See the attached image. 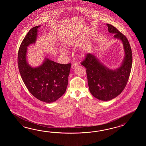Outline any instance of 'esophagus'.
Masks as SVG:
<instances>
[{
	"instance_id": "esophagus-1",
	"label": "esophagus",
	"mask_w": 146,
	"mask_h": 146,
	"mask_svg": "<svg viewBox=\"0 0 146 146\" xmlns=\"http://www.w3.org/2000/svg\"><path fill=\"white\" fill-rule=\"evenodd\" d=\"M78 65L76 64H72V69H74L76 68L77 67Z\"/></svg>"
}]
</instances>
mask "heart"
<instances>
[{"label":"heart","mask_w":146,"mask_h":146,"mask_svg":"<svg viewBox=\"0 0 146 146\" xmlns=\"http://www.w3.org/2000/svg\"><path fill=\"white\" fill-rule=\"evenodd\" d=\"M78 39L77 38H70L66 40L65 42V46L66 48H70L76 46L78 43ZM59 53L62 55H66L67 54V51L65 48H60L59 50ZM89 53V49L87 47H84L81 50L79 53V56L82 58H85Z\"/></svg>","instance_id":"obj_1"}]
</instances>
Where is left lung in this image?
<instances>
[{
    "label": "left lung",
    "mask_w": 146,
    "mask_h": 146,
    "mask_svg": "<svg viewBox=\"0 0 146 146\" xmlns=\"http://www.w3.org/2000/svg\"><path fill=\"white\" fill-rule=\"evenodd\" d=\"M114 38L122 43L124 59L116 69L109 68L94 53H89L81 65L87 69L88 84L90 93L98 99L108 101L119 95L126 87L132 66V53L129 42L123 34L110 24H106Z\"/></svg>",
    "instance_id": "1"
}]
</instances>
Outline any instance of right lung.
I'll use <instances>...</instances> for the list:
<instances>
[{
    "mask_svg": "<svg viewBox=\"0 0 146 146\" xmlns=\"http://www.w3.org/2000/svg\"><path fill=\"white\" fill-rule=\"evenodd\" d=\"M32 28L21 44L18 55L19 72L30 92L46 103L56 101L65 93L68 83L71 64H60L45 57L40 65L32 67L27 59L28 47L36 43L38 29Z\"/></svg>",
    "mask_w": 146,
    "mask_h": 146,
    "instance_id": "1",
    "label": "right lung"
}]
</instances>
